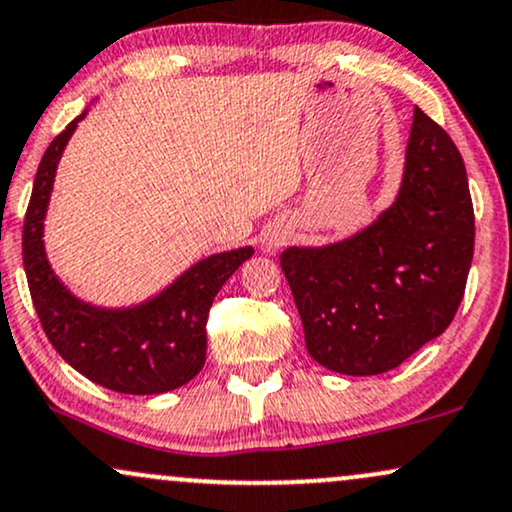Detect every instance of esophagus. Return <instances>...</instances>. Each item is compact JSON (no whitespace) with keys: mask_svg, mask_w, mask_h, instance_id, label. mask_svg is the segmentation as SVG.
I'll use <instances>...</instances> for the list:
<instances>
[{"mask_svg":"<svg viewBox=\"0 0 512 512\" xmlns=\"http://www.w3.org/2000/svg\"><path fill=\"white\" fill-rule=\"evenodd\" d=\"M288 240H291V229H288V226H283V224H276V226H272V229H269V233H267V238H264V248H281V245H286Z\"/></svg>","mask_w":512,"mask_h":512,"instance_id":"34e87169","label":"esophagus"}]
</instances>
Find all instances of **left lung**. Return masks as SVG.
<instances>
[{"label": "left lung", "instance_id": "8db88e82", "mask_svg": "<svg viewBox=\"0 0 512 512\" xmlns=\"http://www.w3.org/2000/svg\"><path fill=\"white\" fill-rule=\"evenodd\" d=\"M472 252L463 157L415 109L396 200L353 236L281 252L307 353L348 377L398 367L453 322Z\"/></svg>", "mask_w": 512, "mask_h": 512}]
</instances>
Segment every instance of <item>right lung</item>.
<instances>
[{
    "label": "right lung",
    "mask_w": 512,
    "mask_h": 512,
    "mask_svg": "<svg viewBox=\"0 0 512 512\" xmlns=\"http://www.w3.org/2000/svg\"><path fill=\"white\" fill-rule=\"evenodd\" d=\"M88 109L49 143L35 174L23 224L30 298L49 343L83 377L131 396L174 391L205 365V326L214 295L255 250L245 245L214 252L190 264L152 298L128 307H100L73 295L47 260L45 219L59 159Z\"/></svg>",
    "instance_id": "add662e5"
}]
</instances>
